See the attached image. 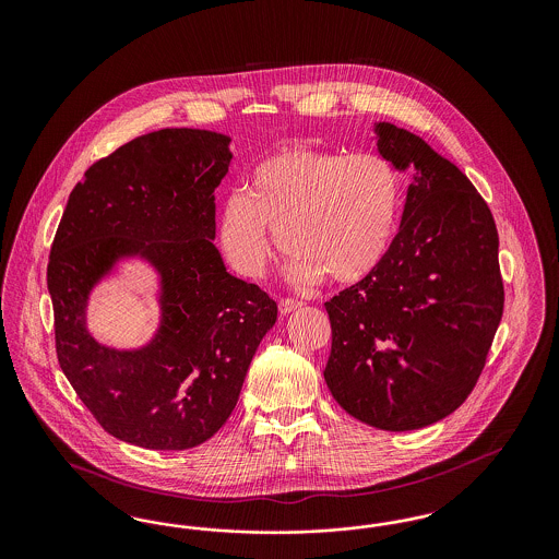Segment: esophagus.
I'll return each mask as SVG.
<instances>
[{
    "instance_id": "esophagus-1",
    "label": "esophagus",
    "mask_w": 559,
    "mask_h": 559,
    "mask_svg": "<svg viewBox=\"0 0 559 559\" xmlns=\"http://www.w3.org/2000/svg\"><path fill=\"white\" fill-rule=\"evenodd\" d=\"M304 304L299 301V299H292V297H283L281 301H278V310H281V314H289L293 310H297V308H301Z\"/></svg>"
}]
</instances>
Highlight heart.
<instances>
[{
    "label": "heart",
    "instance_id": "heart-1",
    "mask_svg": "<svg viewBox=\"0 0 559 559\" xmlns=\"http://www.w3.org/2000/svg\"><path fill=\"white\" fill-rule=\"evenodd\" d=\"M404 182L379 153L287 148L260 160L245 194L219 212L217 240L228 264L247 278L266 274L274 237L289 251L299 283H356L385 260L399 233Z\"/></svg>",
    "mask_w": 559,
    "mask_h": 559
}]
</instances>
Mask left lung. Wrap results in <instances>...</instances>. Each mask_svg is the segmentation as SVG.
<instances>
[{"label":"left lung","instance_id":"8db88e82","mask_svg":"<svg viewBox=\"0 0 559 559\" xmlns=\"http://www.w3.org/2000/svg\"><path fill=\"white\" fill-rule=\"evenodd\" d=\"M399 169L417 167L381 266L331 297L324 381L340 406L388 431L431 426L474 392L503 317L499 235L469 178L415 133L377 126Z\"/></svg>","mask_w":559,"mask_h":559}]
</instances>
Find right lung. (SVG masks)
I'll return each instance as SVG.
<instances>
[{
	"label": "right lung",
	"mask_w": 559,
	"mask_h": 559,
	"mask_svg": "<svg viewBox=\"0 0 559 559\" xmlns=\"http://www.w3.org/2000/svg\"><path fill=\"white\" fill-rule=\"evenodd\" d=\"M230 138L171 128L96 160L58 224L48 289L60 369L110 436L151 451L192 449L226 424L276 301L226 272L215 249V197ZM126 254L160 270L164 324L135 353L84 329L91 287Z\"/></svg>",
	"instance_id": "add662e5"
}]
</instances>
